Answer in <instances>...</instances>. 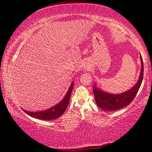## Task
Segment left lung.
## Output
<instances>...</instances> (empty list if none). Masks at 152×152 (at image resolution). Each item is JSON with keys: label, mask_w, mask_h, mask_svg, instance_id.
<instances>
[{"label": "left lung", "mask_w": 152, "mask_h": 152, "mask_svg": "<svg viewBox=\"0 0 152 152\" xmlns=\"http://www.w3.org/2000/svg\"><path fill=\"white\" fill-rule=\"evenodd\" d=\"M140 60L141 67L140 77L137 83L128 91L120 94H110L97 88L96 84H94L93 93L95 101L101 109L108 111H113L122 109L132 102L140 88L143 78V62L141 54Z\"/></svg>", "instance_id": "left-lung-1"}]
</instances>
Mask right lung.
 <instances>
[{"mask_svg":"<svg viewBox=\"0 0 152 152\" xmlns=\"http://www.w3.org/2000/svg\"><path fill=\"white\" fill-rule=\"evenodd\" d=\"M74 87V82H72L70 84V86L69 87V89L67 93L66 94L65 96L63 98L61 101L58 102L57 104L54 105V106L50 108L47 110H41V111H28V110H24L25 113H26L29 116L36 118V119H39L42 120H45V121H50L56 119H58L60 117L63 113L65 112L66 109L68 107L69 101H70V98L71 96L72 91Z\"/></svg>","mask_w":152,"mask_h":152,"instance_id":"obj_1","label":"right lung"}]
</instances>
